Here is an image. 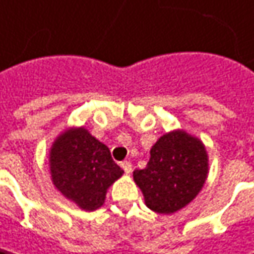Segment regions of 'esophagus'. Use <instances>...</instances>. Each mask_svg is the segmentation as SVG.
Here are the masks:
<instances>
[{
    "instance_id": "obj_1",
    "label": "esophagus",
    "mask_w": 254,
    "mask_h": 254,
    "mask_svg": "<svg viewBox=\"0 0 254 254\" xmlns=\"http://www.w3.org/2000/svg\"><path fill=\"white\" fill-rule=\"evenodd\" d=\"M121 167L124 168V171L127 172V174H130V172H132V164H130L129 161H124V162H121Z\"/></svg>"
}]
</instances>
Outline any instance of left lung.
I'll return each instance as SVG.
<instances>
[{"instance_id": "8db88e82", "label": "left lung", "mask_w": 254, "mask_h": 254, "mask_svg": "<svg viewBox=\"0 0 254 254\" xmlns=\"http://www.w3.org/2000/svg\"><path fill=\"white\" fill-rule=\"evenodd\" d=\"M208 177V154L198 138L175 129L158 139L143 170L133 171L148 208L172 214L192 201Z\"/></svg>"}]
</instances>
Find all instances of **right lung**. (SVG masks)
Instances as JSON below:
<instances>
[{
	"label": "right lung",
	"instance_id": "right-lung-1",
	"mask_svg": "<svg viewBox=\"0 0 254 254\" xmlns=\"http://www.w3.org/2000/svg\"><path fill=\"white\" fill-rule=\"evenodd\" d=\"M53 186L84 211L100 208L108 188L124 171L109 148L86 127H67L53 142L49 154Z\"/></svg>",
	"mask_w": 254,
	"mask_h": 254
}]
</instances>
